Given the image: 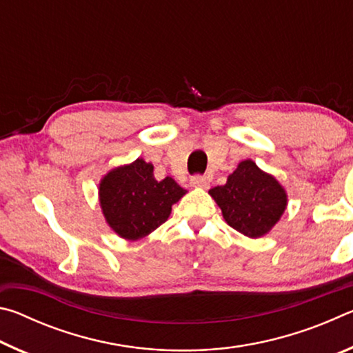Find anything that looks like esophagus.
Masks as SVG:
<instances>
[{
	"instance_id": "1",
	"label": "esophagus",
	"mask_w": 353,
	"mask_h": 353,
	"mask_svg": "<svg viewBox=\"0 0 353 353\" xmlns=\"http://www.w3.org/2000/svg\"><path fill=\"white\" fill-rule=\"evenodd\" d=\"M191 185H193L194 188H208L210 187V179L205 176H194L191 179Z\"/></svg>"
}]
</instances>
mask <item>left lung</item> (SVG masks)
<instances>
[{"instance_id":"left-lung-1","label":"left lung","mask_w":353,"mask_h":353,"mask_svg":"<svg viewBox=\"0 0 353 353\" xmlns=\"http://www.w3.org/2000/svg\"><path fill=\"white\" fill-rule=\"evenodd\" d=\"M208 194L221 208L225 223L249 238L270 234L288 205L282 183L250 159L238 163L227 182L212 188Z\"/></svg>"}]
</instances>
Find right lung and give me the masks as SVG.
Listing matches in <instances>:
<instances>
[{"label": "right lung", "instance_id": "right-lung-1", "mask_svg": "<svg viewBox=\"0 0 353 353\" xmlns=\"http://www.w3.org/2000/svg\"><path fill=\"white\" fill-rule=\"evenodd\" d=\"M185 193L172 177L157 181L154 165L143 159L110 170L98 188L105 223L128 241L140 240L162 225Z\"/></svg>", "mask_w": 353, "mask_h": 353}]
</instances>
